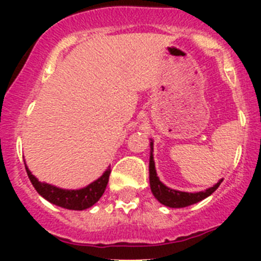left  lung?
I'll use <instances>...</instances> for the list:
<instances>
[{"mask_svg": "<svg viewBox=\"0 0 261 261\" xmlns=\"http://www.w3.org/2000/svg\"><path fill=\"white\" fill-rule=\"evenodd\" d=\"M150 161H149V180H150V188L153 192L154 197L158 200L161 204L166 205L168 208H186L190 205L196 204V202L201 201V200L206 199L208 196H211L214 191L220 187L222 183V179L218 180V183L214 184L213 187L208 188V190L201 191V192H181V191L172 190L168 188L167 186L159 180L158 175L155 171V163H154L153 158V140H150Z\"/></svg>", "mask_w": 261, "mask_h": 261, "instance_id": "obj_1", "label": "left lung"}]
</instances>
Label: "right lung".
I'll return each mask as SVG.
<instances>
[{
	"mask_svg": "<svg viewBox=\"0 0 261 261\" xmlns=\"http://www.w3.org/2000/svg\"><path fill=\"white\" fill-rule=\"evenodd\" d=\"M26 166V171L29 175L32 186L40 196H43L50 204H55L61 208L70 209V211H85V209L93 206L105 193L106 187L108 183V177L111 174V168L108 167L100 177L95 181L90 183L87 187H84L81 190H64L56 186L48 183H41L38 180V177L34 176Z\"/></svg>",
	"mask_w": 261,
	"mask_h": 261,
	"instance_id": "right-lung-1",
	"label": "right lung"
}]
</instances>
